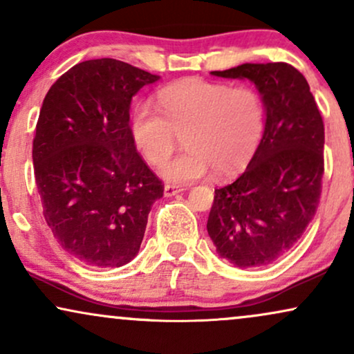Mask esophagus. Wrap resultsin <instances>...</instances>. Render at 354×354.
I'll return each instance as SVG.
<instances>
[{
    "mask_svg": "<svg viewBox=\"0 0 354 354\" xmlns=\"http://www.w3.org/2000/svg\"><path fill=\"white\" fill-rule=\"evenodd\" d=\"M181 191H185L183 189V187H180V186H174V185H167L165 186V196H174V194H178V192H181Z\"/></svg>",
    "mask_w": 354,
    "mask_h": 354,
    "instance_id": "esophagus-1",
    "label": "esophagus"
}]
</instances>
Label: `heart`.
<instances>
[{
  "mask_svg": "<svg viewBox=\"0 0 354 354\" xmlns=\"http://www.w3.org/2000/svg\"><path fill=\"white\" fill-rule=\"evenodd\" d=\"M160 109L140 101L131 115L133 144L150 165H163L185 136L186 151L162 168L171 183H191L214 169L218 176L239 171L257 151L266 125L261 93L248 84L187 78L158 93Z\"/></svg>",
  "mask_w": 354,
  "mask_h": 354,
  "instance_id": "b5f03b06",
  "label": "heart"
}]
</instances>
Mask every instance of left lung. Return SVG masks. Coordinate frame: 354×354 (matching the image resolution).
<instances>
[{
  "label": "left lung",
  "instance_id": "8db88e82",
  "mask_svg": "<svg viewBox=\"0 0 354 354\" xmlns=\"http://www.w3.org/2000/svg\"><path fill=\"white\" fill-rule=\"evenodd\" d=\"M212 75L252 80L265 100L266 125L247 169L216 189L209 236L232 265H271L301 240L319 207L324 120L307 80L284 62L243 64Z\"/></svg>",
  "mask_w": 354,
  "mask_h": 354
}]
</instances>
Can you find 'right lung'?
I'll list each match as a JSON object with an SVG mask.
<instances>
[{"label":"right lung","instance_id":"add662e5","mask_svg":"<svg viewBox=\"0 0 354 354\" xmlns=\"http://www.w3.org/2000/svg\"><path fill=\"white\" fill-rule=\"evenodd\" d=\"M158 78L96 58L71 66L44 97L32 142L35 185L53 236L83 265H127L163 196L129 125L132 96Z\"/></svg>","mask_w":354,"mask_h":354}]
</instances>
